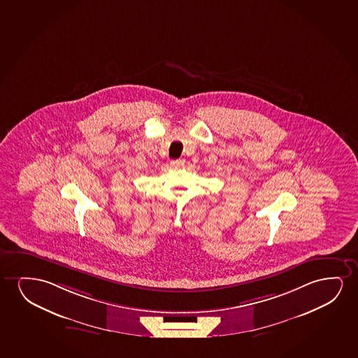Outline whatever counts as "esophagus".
<instances>
[{
  "instance_id": "1",
  "label": "esophagus",
  "mask_w": 358,
  "mask_h": 358,
  "mask_svg": "<svg viewBox=\"0 0 358 358\" xmlns=\"http://www.w3.org/2000/svg\"><path fill=\"white\" fill-rule=\"evenodd\" d=\"M185 165V160H182V159H177V160H172L171 166L172 167H181Z\"/></svg>"
}]
</instances>
